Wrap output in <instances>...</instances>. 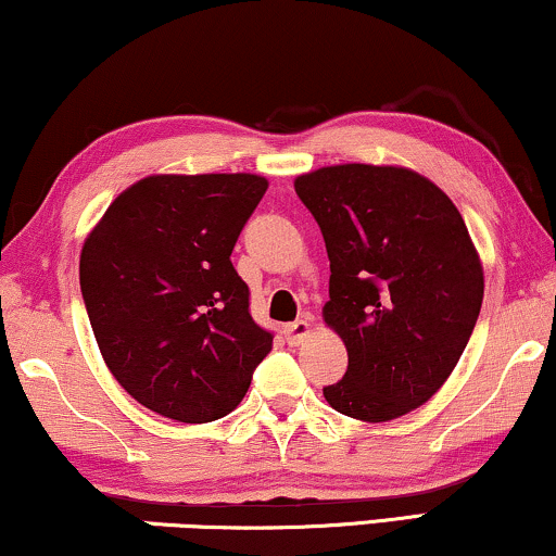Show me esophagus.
I'll return each instance as SVG.
<instances>
[{"instance_id":"1","label":"esophagus","mask_w":556,"mask_h":556,"mask_svg":"<svg viewBox=\"0 0 556 556\" xmlns=\"http://www.w3.org/2000/svg\"><path fill=\"white\" fill-rule=\"evenodd\" d=\"M308 331H311V324L303 321V318H299V321H293V324H288L286 329H283L286 341H288V344H291V346L303 344V339L308 337Z\"/></svg>"}]
</instances>
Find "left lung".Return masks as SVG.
I'll use <instances>...</instances> for the list:
<instances>
[{"mask_svg":"<svg viewBox=\"0 0 556 556\" xmlns=\"http://www.w3.org/2000/svg\"><path fill=\"white\" fill-rule=\"evenodd\" d=\"M295 194L321 227L331 261L324 321L349 352L326 402L367 422L420 407L481 314L483 270L460 212L400 166H324L295 179Z\"/></svg>","mask_w":556,"mask_h":556,"instance_id":"left-lung-1","label":"left lung"}]
</instances>
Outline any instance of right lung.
<instances>
[{
    "label": "right lung",
    "mask_w": 556,
    "mask_h": 556,
    "mask_svg": "<svg viewBox=\"0 0 556 556\" xmlns=\"http://www.w3.org/2000/svg\"><path fill=\"white\" fill-rule=\"evenodd\" d=\"M268 181L159 174L128 187L80 253V293L111 375L143 407L212 422L245 397L273 331L230 261Z\"/></svg>",
    "instance_id": "right-lung-1"
}]
</instances>
